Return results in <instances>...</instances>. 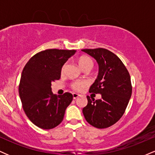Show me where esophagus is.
Returning a JSON list of instances; mask_svg holds the SVG:
<instances>
[{
  "mask_svg": "<svg viewBox=\"0 0 155 155\" xmlns=\"http://www.w3.org/2000/svg\"><path fill=\"white\" fill-rule=\"evenodd\" d=\"M80 96H81V95H80L79 94H77V93H73V97H74V100H76V98H78V97H79Z\"/></svg>",
  "mask_w": 155,
  "mask_h": 155,
  "instance_id": "1",
  "label": "esophagus"
}]
</instances>
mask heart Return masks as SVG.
<instances>
[{
  "instance_id": "obj_1",
  "label": "heart",
  "mask_w": 155,
  "mask_h": 155,
  "mask_svg": "<svg viewBox=\"0 0 155 155\" xmlns=\"http://www.w3.org/2000/svg\"><path fill=\"white\" fill-rule=\"evenodd\" d=\"M78 64H79V67L81 69H84L85 68L87 67H91L92 66V61L90 58L87 56H81L78 59ZM65 65H64L63 68H62V72L64 71V69H65ZM87 85L86 82L84 81H76V82L72 84V88L74 90H77V91H80L84 87H85Z\"/></svg>"
}]
</instances>
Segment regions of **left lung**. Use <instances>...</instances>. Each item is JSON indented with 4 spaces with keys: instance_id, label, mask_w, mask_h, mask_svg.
Segmentation results:
<instances>
[{
    "instance_id": "8db88e82",
    "label": "left lung",
    "mask_w": 155,
    "mask_h": 155,
    "mask_svg": "<svg viewBox=\"0 0 155 155\" xmlns=\"http://www.w3.org/2000/svg\"><path fill=\"white\" fill-rule=\"evenodd\" d=\"M98 64V74L90 92L101 94L100 100L87 96V105L82 109L85 120L97 128H106L115 124L124 113L132 94L130 76L116 54L108 49H86Z\"/></svg>"
}]
</instances>
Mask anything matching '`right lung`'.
<instances>
[{
    "mask_svg": "<svg viewBox=\"0 0 155 155\" xmlns=\"http://www.w3.org/2000/svg\"><path fill=\"white\" fill-rule=\"evenodd\" d=\"M76 50L47 49L33 56L23 69L19 94L25 113L35 125L52 129L61 123L73 95L51 92V82L60 79L61 70Z\"/></svg>",
    "mask_w": 155,
    "mask_h": 155,
    "instance_id": "add662e5",
    "label": "right lung"
}]
</instances>
